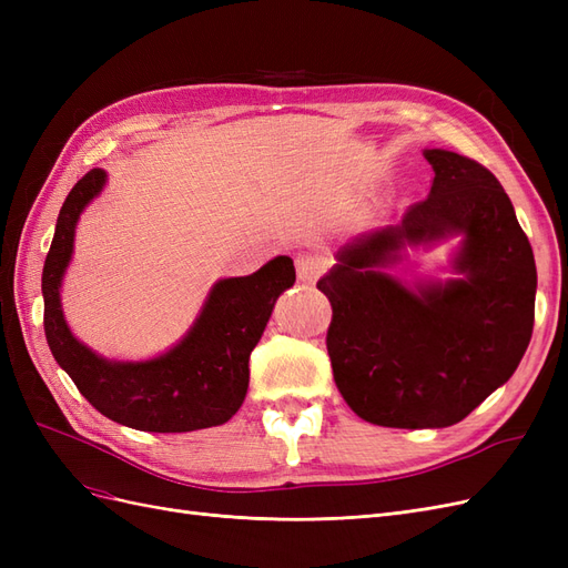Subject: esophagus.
Segmentation results:
<instances>
[{
    "label": "esophagus",
    "instance_id": "34e87169",
    "mask_svg": "<svg viewBox=\"0 0 568 568\" xmlns=\"http://www.w3.org/2000/svg\"><path fill=\"white\" fill-rule=\"evenodd\" d=\"M324 272V261L320 255H298L296 257V274L303 284H313Z\"/></svg>",
    "mask_w": 568,
    "mask_h": 568
}]
</instances>
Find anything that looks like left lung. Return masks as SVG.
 <instances>
[{
  "mask_svg": "<svg viewBox=\"0 0 568 568\" xmlns=\"http://www.w3.org/2000/svg\"><path fill=\"white\" fill-rule=\"evenodd\" d=\"M432 192L398 225L353 239L317 282L332 303L326 351L343 400L390 428L462 422L519 367L536 317L532 248L503 184L476 161L424 149ZM458 239L454 277L405 285V247Z\"/></svg>",
  "mask_w": 568,
  "mask_h": 568,
  "instance_id": "1",
  "label": "left lung"
}]
</instances>
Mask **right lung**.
<instances>
[{
	"mask_svg": "<svg viewBox=\"0 0 568 568\" xmlns=\"http://www.w3.org/2000/svg\"><path fill=\"white\" fill-rule=\"evenodd\" d=\"M106 170L94 168L65 196L42 272L44 334L59 367L101 415L151 434H184L220 426L236 415L248 390V357L272 307L296 282L288 255L272 257L246 277L217 280L186 334L149 359H109L71 332L61 284L73 261L75 227L104 192Z\"/></svg>",
	"mask_w": 568,
	"mask_h": 568,
	"instance_id": "right-lung-1",
	"label": "right lung"
}]
</instances>
